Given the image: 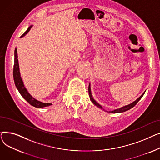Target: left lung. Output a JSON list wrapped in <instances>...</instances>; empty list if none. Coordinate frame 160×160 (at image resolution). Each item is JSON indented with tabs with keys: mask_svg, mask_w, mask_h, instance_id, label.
<instances>
[{
	"mask_svg": "<svg viewBox=\"0 0 160 160\" xmlns=\"http://www.w3.org/2000/svg\"><path fill=\"white\" fill-rule=\"evenodd\" d=\"M88 91H89V98H90V100H91V102H93L95 106H97L98 108H100L101 109V110H104V109H103V108L102 107V106L101 105H100L96 100L93 98V96H92V93H91V84L89 83V88H88ZM145 91H145V92L143 93H142L138 99H136L135 101H133L132 103H131V104H128V105H127V106H123V107H121V108H118V109H116V110H113V111H110V112H107V111H106L105 110V112H109V113H122V112H126V111H128V110H129L130 109H131V108H132L133 106H135L136 105V104L140 100V99L142 97V96L144 95V94H145Z\"/></svg>",
	"mask_w": 160,
	"mask_h": 160,
	"instance_id": "8db88e82",
	"label": "left lung"
}]
</instances>
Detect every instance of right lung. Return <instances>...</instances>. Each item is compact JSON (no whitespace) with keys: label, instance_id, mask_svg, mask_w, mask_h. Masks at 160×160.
Masks as SVG:
<instances>
[{"label":"right lung","instance_id":"right-lung-1","mask_svg":"<svg viewBox=\"0 0 160 160\" xmlns=\"http://www.w3.org/2000/svg\"><path fill=\"white\" fill-rule=\"evenodd\" d=\"M33 25H31L28 27L27 30L21 36V38L24 37L25 35L27 34L31 28L32 27ZM14 65H13V79H14V82L15 86L17 89H18L19 92L21 96L27 100V101L32 106H34L38 108H44L47 106H49L50 105H52V104L50 103H44L42 102L39 100H38L37 99L33 98L27 91L26 88L24 87L23 81L21 78V74L19 71V61H18V52H17V48H15V52H14Z\"/></svg>","mask_w":160,"mask_h":160}]
</instances>
